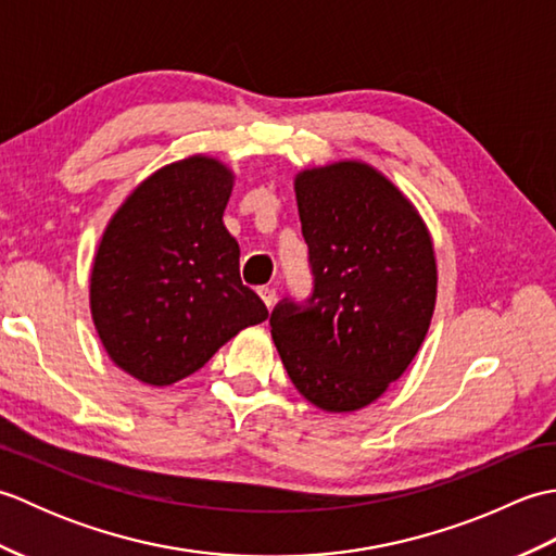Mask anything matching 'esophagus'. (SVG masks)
Masks as SVG:
<instances>
[{
	"label": "esophagus",
	"mask_w": 556,
	"mask_h": 556,
	"mask_svg": "<svg viewBox=\"0 0 556 556\" xmlns=\"http://www.w3.org/2000/svg\"><path fill=\"white\" fill-rule=\"evenodd\" d=\"M257 293H260V299H263V303L267 305V308H271V305H275V301H277L275 287H260Z\"/></svg>",
	"instance_id": "34e87169"
}]
</instances>
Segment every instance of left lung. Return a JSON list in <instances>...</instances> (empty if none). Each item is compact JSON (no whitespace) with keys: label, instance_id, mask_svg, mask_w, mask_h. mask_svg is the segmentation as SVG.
Returning <instances> with one entry per match:
<instances>
[{"label":"left lung","instance_id":"left-lung-1","mask_svg":"<svg viewBox=\"0 0 556 556\" xmlns=\"http://www.w3.org/2000/svg\"><path fill=\"white\" fill-rule=\"evenodd\" d=\"M315 291L281 301L271 341L293 387L327 413L370 406L420 351L437 301V260L416 205L361 160L293 179Z\"/></svg>","mask_w":556,"mask_h":556}]
</instances>
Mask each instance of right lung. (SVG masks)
Segmentation results:
<instances>
[{
	"label": "right lung",
	"instance_id": "add662e5",
	"mask_svg": "<svg viewBox=\"0 0 556 556\" xmlns=\"http://www.w3.org/2000/svg\"><path fill=\"white\" fill-rule=\"evenodd\" d=\"M233 172L191 155L150 174L114 212L92 257L90 315L116 368L169 387L269 313L239 275L224 227Z\"/></svg>",
	"mask_w": 556,
	"mask_h": 556
}]
</instances>
